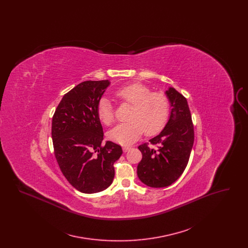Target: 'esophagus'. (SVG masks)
<instances>
[{"label": "esophagus", "instance_id": "esophagus-1", "mask_svg": "<svg viewBox=\"0 0 248 248\" xmlns=\"http://www.w3.org/2000/svg\"><path fill=\"white\" fill-rule=\"evenodd\" d=\"M130 149H131V148H130L129 146H124V147H123V151H124V153L128 152Z\"/></svg>", "mask_w": 248, "mask_h": 248}]
</instances>
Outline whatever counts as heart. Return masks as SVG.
<instances>
[{"instance_id": "obj_1", "label": "heart", "mask_w": 248, "mask_h": 248, "mask_svg": "<svg viewBox=\"0 0 248 248\" xmlns=\"http://www.w3.org/2000/svg\"><path fill=\"white\" fill-rule=\"evenodd\" d=\"M114 95L132 108L127 116L129 121L108 132L110 140L127 145L136 141L143 132L147 136H154L165 127L169 118L170 102L164 93L152 92L149 86L141 83H132L118 88ZM97 116L106 125L114 121L113 107L106 97H102L97 104Z\"/></svg>"}]
</instances>
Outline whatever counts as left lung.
Listing matches in <instances>:
<instances>
[{
    "label": "left lung",
    "instance_id": "8db88e82",
    "mask_svg": "<svg viewBox=\"0 0 248 248\" xmlns=\"http://www.w3.org/2000/svg\"><path fill=\"white\" fill-rule=\"evenodd\" d=\"M165 94L172 108L165 128L150 140L156 148L146 143L139 147L142 160L138 165V177L142 183L153 188L167 187L182 175L194 141L187 99L174 87H169Z\"/></svg>",
    "mask_w": 248,
    "mask_h": 248
}]
</instances>
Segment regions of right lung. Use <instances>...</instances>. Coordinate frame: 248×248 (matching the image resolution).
Masks as SVG:
<instances>
[{
  "label": "right lung",
  "instance_id": "add662e5",
  "mask_svg": "<svg viewBox=\"0 0 248 248\" xmlns=\"http://www.w3.org/2000/svg\"><path fill=\"white\" fill-rule=\"evenodd\" d=\"M108 80L85 81L64 94L52 120L55 156L62 174L83 193L106 189L114 178V163L123 154L118 144L102 145L97 104Z\"/></svg>",
  "mask_w": 248,
  "mask_h": 248
}]
</instances>
